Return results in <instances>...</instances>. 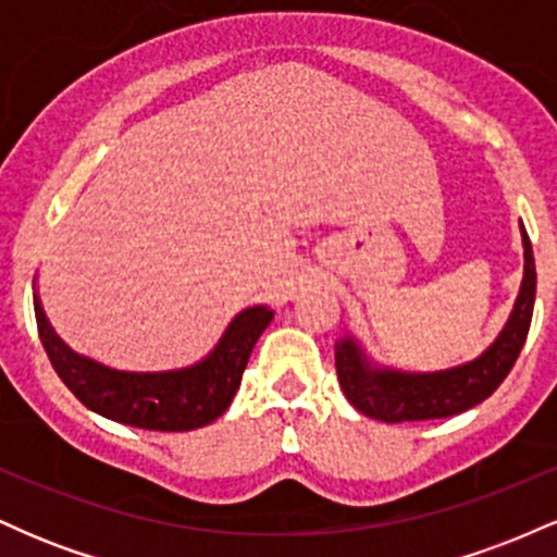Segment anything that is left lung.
Wrapping results in <instances>:
<instances>
[{
	"label": "left lung",
	"instance_id": "8db88e82",
	"mask_svg": "<svg viewBox=\"0 0 557 557\" xmlns=\"http://www.w3.org/2000/svg\"><path fill=\"white\" fill-rule=\"evenodd\" d=\"M523 283L519 300L513 306L508 324L487 354L466 367L437 374H400L374 372L361 359L356 343L343 341L335 348V372L343 395L359 408L363 417L385 421V424H406V421L445 419L469 411L476 403L487 400L505 376L510 374L527 343L529 324L534 314L536 270L532 240L523 233Z\"/></svg>",
	"mask_w": 557,
	"mask_h": 557
}]
</instances>
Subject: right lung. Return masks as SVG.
I'll use <instances>...</instances> for the list:
<instances>
[{
    "label": "right lung",
    "instance_id": "right-lung-1",
    "mask_svg": "<svg viewBox=\"0 0 557 557\" xmlns=\"http://www.w3.org/2000/svg\"><path fill=\"white\" fill-rule=\"evenodd\" d=\"M34 309L44 350L70 393L101 417L157 432H188L222 417L253 345L272 322L270 309L253 306L233 319L214 354L198 367L168 374H125L70 354L49 327L38 298Z\"/></svg>",
    "mask_w": 557,
    "mask_h": 557
}]
</instances>
